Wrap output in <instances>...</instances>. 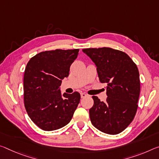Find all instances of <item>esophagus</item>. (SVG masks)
<instances>
[{
  "instance_id": "obj_1",
  "label": "esophagus",
  "mask_w": 159,
  "mask_h": 159,
  "mask_svg": "<svg viewBox=\"0 0 159 159\" xmlns=\"http://www.w3.org/2000/svg\"><path fill=\"white\" fill-rule=\"evenodd\" d=\"M80 96H81L82 98H84L87 96V94H85V93H80Z\"/></svg>"
}]
</instances>
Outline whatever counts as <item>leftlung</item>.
I'll list each match as a JSON object with an SVG mask.
<instances>
[{"label": "left lung", "mask_w": 159, "mask_h": 159, "mask_svg": "<svg viewBox=\"0 0 159 159\" xmlns=\"http://www.w3.org/2000/svg\"><path fill=\"white\" fill-rule=\"evenodd\" d=\"M97 67L100 81L107 84L106 102L93 96L89 110L90 121L98 130L117 134L129 125L137 112L140 93L138 68L122 51L109 47L82 50Z\"/></svg>", "instance_id": "left-lung-1"}]
</instances>
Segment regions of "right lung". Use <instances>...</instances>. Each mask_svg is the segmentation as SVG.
<instances>
[{
  "instance_id": "obj_1",
  "label": "right lung",
  "mask_w": 159,
  "mask_h": 159,
  "mask_svg": "<svg viewBox=\"0 0 159 159\" xmlns=\"http://www.w3.org/2000/svg\"><path fill=\"white\" fill-rule=\"evenodd\" d=\"M79 49H56L40 52L30 59L24 74V103L30 119L44 131L60 129L69 124L80 95L64 93L61 80L68 77L70 66Z\"/></svg>"
}]
</instances>
